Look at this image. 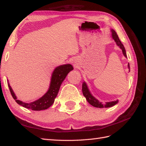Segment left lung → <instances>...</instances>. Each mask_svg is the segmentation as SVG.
Returning a JSON list of instances; mask_svg holds the SVG:
<instances>
[{"mask_svg":"<svg viewBox=\"0 0 146 146\" xmlns=\"http://www.w3.org/2000/svg\"><path fill=\"white\" fill-rule=\"evenodd\" d=\"M111 36H112V38L114 39V41H115L117 46H119V48L122 49L123 55L125 56V57L127 58L125 48H124V46H123V45L122 44V42H121V41H120L119 36H118L117 33L113 29H111ZM128 68L129 70V71H130L129 64H128ZM82 92H83V95H84V97L86 98V100L88 101V103L90 105H92V106H94L95 107L108 108V107H112V106H113V105H115L118 103V100L110 102H106V104H103L102 102H99L97 99H96L94 97V96H92V95L90 94V92L88 88V86H87V85H86L85 82H83L82 84Z\"/></svg>","mask_w":146,"mask_h":146,"instance_id":"left-lung-1","label":"left lung"}]
</instances>
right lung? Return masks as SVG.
I'll return each instance as SVG.
<instances>
[{
	"mask_svg": "<svg viewBox=\"0 0 146 146\" xmlns=\"http://www.w3.org/2000/svg\"><path fill=\"white\" fill-rule=\"evenodd\" d=\"M73 70V68L70 64L61 65L56 68L52 74L51 83L48 91L41 98L31 103H24L22 101L17 100L16 96L15 95L9 83H8L9 88L10 90L12 97L19 105L32 110L39 111L46 110L53 104L61 83L64 81L68 73Z\"/></svg>",
	"mask_w": 146,
	"mask_h": 146,
	"instance_id": "1",
	"label": "right lung"
}]
</instances>
